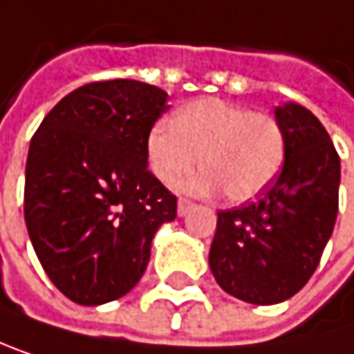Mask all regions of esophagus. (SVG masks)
Wrapping results in <instances>:
<instances>
[{
  "mask_svg": "<svg viewBox=\"0 0 354 354\" xmlns=\"http://www.w3.org/2000/svg\"><path fill=\"white\" fill-rule=\"evenodd\" d=\"M194 206H196V204H194L192 200H185V198H181V200H179V204H177V214H179V216H185V214H187V212H189Z\"/></svg>",
  "mask_w": 354,
  "mask_h": 354,
  "instance_id": "34e87169",
  "label": "esophagus"
}]
</instances>
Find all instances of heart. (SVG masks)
<instances>
[{
  "instance_id": "obj_1",
  "label": "heart",
  "mask_w": 354,
  "mask_h": 354,
  "mask_svg": "<svg viewBox=\"0 0 354 354\" xmlns=\"http://www.w3.org/2000/svg\"><path fill=\"white\" fill-rule=\"evenodd\" d=\"M284 150V131L276 117L218 98L192 100L148 136V165L162 183H177L202 156L206 169L183 183V189H223L231 202L262 194L278 175Z\"/></svg>"
}]
</instances>
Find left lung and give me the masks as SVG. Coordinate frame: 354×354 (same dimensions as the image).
<instances>
[{
    "instance_id": "1",
    "label": "left lung",
    "mask_w": 354,
    "mask_h": 354,
    "mask_svg": "<svg viewBox=\"0 0 354 354\" xmlns=\"http://www.w3.org/2000/svg\"><path fill=\"white\" fill-rule=\"evenodd\" d=\"M284 165L256 202L221 210L210 270L229 295L272 305L299 292L338 214L340 158L319 119L297 102L276 106Z\"/></svg>"
}]
</instances>
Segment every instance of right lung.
<instances>
[{
  "label": "right lung",
  "mask_w": 354,
  "mask_h": 354,
  "mask_svg": "<svg viewBox=\"0 0 354 354\" xmlns=\"http://www.w3.org/2000/svg\"><path fill=\"white\" fill-rule=\"evenodd\" d=\"M167 92L138 80L92 82L64 96L35 131L24 221L51 282L102 305L142 278L152 237L177 198L148 171V136Z\"/></svg>",
  "instance_id": "right-lung-1"
}]
</instances>
